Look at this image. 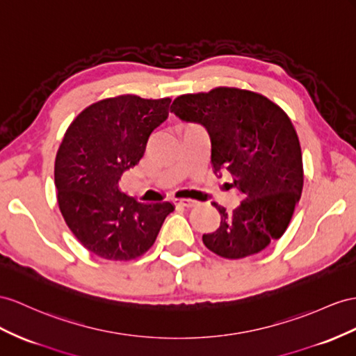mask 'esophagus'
Listing matches in <instances>:
<instances>
[{
    "label": "esophagus",
    "mask_w": 356,
    "mask_h": 356,
    "mask_svg": "<svg viewBox=\"0 0 356 356\" xmlns=\"http://www.w3.org/2000/svg\"><path fill=\"white\" fill-rule=\"evenodd\" d=\"M176 204L184 206V207H195L198 204V202H195V200H191V198H180V200H176Z\"/></svg>",
    "instance_id": "obj_1"
}]
</instances>
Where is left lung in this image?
<instances>
[{
    "label": "left lung",
    "mask_w": 356,
    "mask_h": 356,
    "mask_svg": "<svg viewBox=\"0 0 356 356\" xmlns=\"http://www.w3.org/2000/svg\"><path fill=\"white\" fill-rule=\"evenodd\" d=\"M171 113L206 127L213 171H229L242 202L221 215L203 243L224 259L265 250L287 230L302 194L304 167L298 134L289 115L263 95L236 87L181 95Z\"/></svg>",
    "instance_id": "obj_1"
}]
</instances>
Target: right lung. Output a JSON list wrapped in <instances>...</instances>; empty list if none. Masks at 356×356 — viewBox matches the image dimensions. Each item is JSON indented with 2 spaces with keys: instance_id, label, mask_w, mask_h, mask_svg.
I'll use <instances>...</instances> for the list:
<instances>
[{
  "instance_id": "1",
  "label": "right lung",
  "mask_w": 356,
  "mask_h": 356,
  "mask_svg": "<svg viewBox=\"0 0 356 356\" xmlns=\"http://www.w3.org/2000/svg\"><path fill=\"white\" fill-rule=\"evenodd\" d=\"M171 99L135 95L91 104L70 123L56 158L57 200L83 247L106 260H132L156 241L175 211L168 202L138 203L118 188L143 158L150 134L167 120Z\"/></svg>"
}]
</instances>
